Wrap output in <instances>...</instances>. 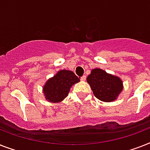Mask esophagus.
<instances>
[{
  "label": "esophagus",
  "instance_id": "1",
  "mask_svg": "<svg viewBox=\"0 0 150 150\" xmlns=\"http://www.w3.org/2000/svg\"><path fill=\"white\" fill-rule=\"evenodd\" d=\"M81 80L82 81H86V76H81Z\"/></svg>",
  "mask_w": 150,
  "mask_h": 150
}]
</instances>
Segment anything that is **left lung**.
<instances>
[{
  "label": "left lung",
  "instance_id": "obj_1",
  "mask_svg": "<svg viewBox=\"0 0 150 150\" xmlns=\"http://www.w3.org/2000/svg\"><path fill=\"white\" fill-rule=\"evenodd\" d=\"M94 95L100 100L111 102L116 100L123 90L122 81L118 76L101 69H93L87 77Z\"/></svg>",
  "mask_w": 150,
  "mask_h": 150
}]
</instances>
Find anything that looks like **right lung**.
I'll use <instances>...</instances> for the list:
<instances>
[{"mask_svg": "<svg viewBox=\"0 0 150 150\" xmlns=\"http://www.w3.org/2000/svg\"><path fill=\"white\" fill-rule=\"evenodd\" d=\"M80 78L73 71L62 69L49 79L43 87L45 99L50 102H60L67 97L71 87L78 83Z\"/></svg>", "mask_w": 150, "mask_h": 150, "instance_id": "right-lung-1", "label": "right lung"}]
</instances>
